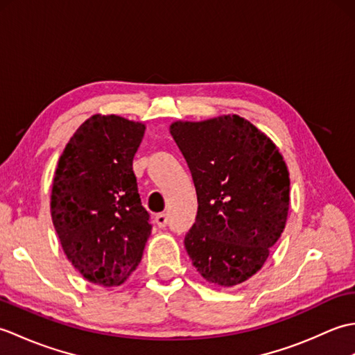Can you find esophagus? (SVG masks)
<instances>
[{"label":"esophagus","mask_w":355,"mask_h":355,"mask_svg":"<svg viewBox=\"0 0 355 355\" xmlns=\"http://www.w3.org/2000/svg\"><path fill=\"white\" fill-rule=\"evenodd\" d=\"M155 223L160 229L166 227V224H168V216H166V214H157L155 215Z\"/></svg>","instance_id":"34e87169"}]
</instances>
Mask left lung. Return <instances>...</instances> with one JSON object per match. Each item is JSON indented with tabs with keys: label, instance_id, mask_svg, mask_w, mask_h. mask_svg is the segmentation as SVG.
Masks as SVG:
<instances>
[{
	"label": "left lung",
	"instance_id": "8db88e82",
	"mask_svg": "<svg viewBox=\"0 0 355 355\" xmlns=\"http://www.w3.org/2000/svg\"><path fill=\"white\" fill-rule=\"evenodd\" d=\"M189 166L198 212L184 247L206 281L233 286L259 271L281 238L290 207L284 157L248 120L221 116L173 122Z\"/></svg>",
	"mask_w": 355,
	"mask_h": 355
}]
</instances>
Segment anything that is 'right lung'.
<instances>
[{
    "label": "right lung",
    "mask_w": 355,
    "mask_h": 355,
    "mask_svg": "<svg viewBox=\"0 0 355 355\" xmlns=\"http://www.w3.org/2000/svg\"><path fill=\"white\" fill-rule=\"evenodd\" d=\"M145 125L94 114L59 158L51 189V220L64 253L87 281L116 286L137 268L150 235L132 158Z\"/></svg>",
    "instance_id": "1"
}]
</instances>
